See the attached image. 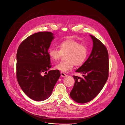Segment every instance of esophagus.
Wrapping results in <instances>:
<instances>
[{"label":"esophagus","instance_id":"obj_1","mask_svg":"<svg viewBox=\"0 0 125 125\" xmlns=\"http://www.w3.org/2000/svg\"><path fill=\"white\" fill-rule=\"evenodd\" d=\"M61 76L62 77H66V76H67V75H66L65 73H64V72H61Z\"/></svg>","mask_w":125,"mask_h":125}]
</instances>
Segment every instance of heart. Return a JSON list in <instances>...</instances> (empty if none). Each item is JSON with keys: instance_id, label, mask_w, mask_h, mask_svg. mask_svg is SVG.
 Returning <instances> with one entry per match:
<instances>
[{"instance_id": "1", "label": "heart", "mask_w": 125, "mask_h": 125, "mask_svg": "<svg viewBox=\"0 0 125 125\" xmlns=\"http://www.w3.org/2000/svg\"><path fill=\"white\" fill-rule=\"evenodd\" d=\"M60 49L57 48H51L48 50V54L53 61L60 59L63 54H66L67 60L61 61L55 66V69L64 72L71 70L74 65H80L85 61L88 55L87 47L80 44L78 41L73 39H67L59 43Z\"/></svg>"}]
</instances>
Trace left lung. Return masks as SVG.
<instances>
[{
    "label": "left lung",
    "instance_id": "1",
    "mask_svg": "<svg viewBox=\"0 0 125 125\" xmlns=\"http://www.w3.org/2000/svg\"><path fill=\"white\" fill-rule=\"evenodd\" d=\"M90 36L93 41L92 51L87 60L76 70L83 74V77L73 76L75 81L70 94L72 99L80 104L93 100L101 92L109 77L107 49L98 39L91 35Z\"/></svg>",
    "mask_w": 125,
    "mask_h": 125
}]
</instances>
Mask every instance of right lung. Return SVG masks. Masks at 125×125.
Segmentation results:
<instances>
[{
	"mask_svg": "<svg viewBox=\"0 0 125 125\" xmlns=\"http://www.w3.org/2000/svg\"><path fill=\"white\" fill-rule=\"evenodd\" d=\"M50 31L32 34L20 45L16 53V77L22 91L36 101H43L51 95L60 76L59 70L51 67L48 49L54 39ZM43 72L46 74L41 75Z\"/></svg>",
	"mask_w": 125,
	"mask_h": 125,
	"instance_id": "right-lung-1",
	"label": "right lung"
}]
</instances>
